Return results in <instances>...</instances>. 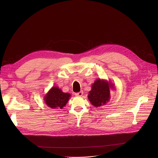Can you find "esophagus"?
I'll use <instances>...</instances> for the list:
<instances>
[{"mask_svg": "<svg viewBox=\"0 0 158 158\" xmlns=\"http://www.w3.org/2000/svg\"><path fill=\"white\" fill-rule=\"evenodd\" d=\"M83 94V92L82 90L80 91V92H78V93H75V95L76 96H79V97L82 96Z\"/></svg>", "mask_w": 158, "mask_h": 158, "instance_id": "34e87169", "label": "esophagus"}]
</instances>
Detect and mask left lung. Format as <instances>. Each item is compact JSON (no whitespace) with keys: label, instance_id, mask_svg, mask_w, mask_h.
I'll return each mask as SVG.
<instances>
[{"label":"left lung","instance_id":"obj_1","mask_svg":"<svg viewBox=\"0 0 158 158\" xmlns=\"http://www.w3.org/2000/svg\"><path fill=\"white\" fill-rule=\"evenodd\" d=\"M91 86L88 97L90 103L95 108L104 106L110 102V89H115L112 82L100 78L97 79Z\"/></svg>","mask_w":158,"mask_h":158}]
</instances>
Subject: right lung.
Masks as SVG:
<instances>
[{
    "label": "right lung",
    "mask_w": 158,
    "mask_h": 158,
    "mask_svg": "<svg viewBox=\"0 0 158 158\" xmlns=\"http://www.w3.org/2000/svg\"><path fill=\"white\" fill-rule=\"evenodd\" d=\"M71 95L63 92L57 86H53L44 97L45 104L52 109H63L70 99Z\"/></svg>",
    "instance_id": "obj_1"
}]
</instances>
